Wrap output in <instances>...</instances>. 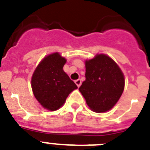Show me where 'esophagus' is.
I'll return each instance as SVG.
<instances>
[{
	"label": "esophagus",
	"instance_id": "1",
	"mask_svg": "<svg viewBox=\"0 0 150 150\" xmlns=\"http://www.w3.org/2000/svg\"><path fill=\"white\" fill-rule=\"evenodd\" d=\"M75 83H76V85L77 86V87L79 88V86H81V83H82V82H81V79H76V80H75Z\"/></svg>",
	"mask_w": 150,
	"mask_h": 150
}]
</instances>
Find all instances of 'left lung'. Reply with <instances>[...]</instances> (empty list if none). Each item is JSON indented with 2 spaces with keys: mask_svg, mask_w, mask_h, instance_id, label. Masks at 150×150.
<instances>
[{
  "mask_svg": "<svg viewBox=\"0 0 150 150\" xmlns=\"http://www.w3.org/2000/svg\"><path fill=\"white\" fill-rule=\"evenodd\" d=\"M86 80L79 91L89 108L97 113L112 109L124 90V75L120 67L105 54L86 60Z\"/></svg>",
  "mask_w": 150,
  "mask_h": 150,
  "instance_id": "left-lung-1",
  "label": "left lung"
}]
</instances>
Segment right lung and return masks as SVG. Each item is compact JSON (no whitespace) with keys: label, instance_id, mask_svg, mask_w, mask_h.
<instances>
[{"label":"right lung","instance_id":"add662e5","mask_svg":"<svg viewBox=\"0 0 150 150\" xmlns=\"http://www.w3.org/2000/svg\"><path fill=\"white\" fill-rule=\"evenodd\" d=\"M67 60L58 52L47 55L33 74L31 86L33 94L43 108L56 111L63 105L76 85L63 71Z\"/></svg>","mask_w":150,"mask_h":150}]
</instances>
